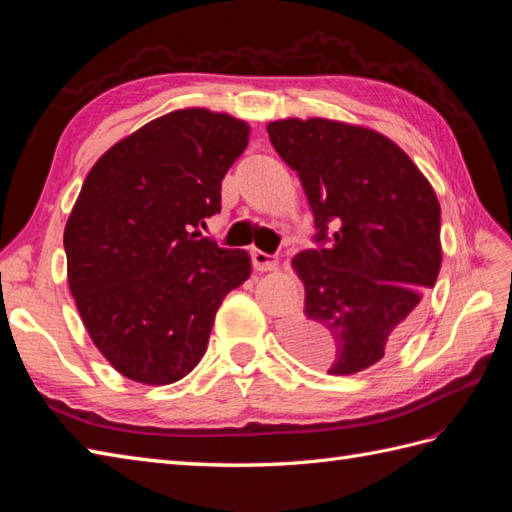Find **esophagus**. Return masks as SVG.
Masks as SVG:
<instances>
[{"mask_svg":"<svg viewBox=\"0 0 512 512\" xmlns=\"http://www.w3.org/2000/svg\"><path fill=\"white\" fill-rule=\"evenodd\" d=\"M250 259H253L255 270H262V273H266V270H275L277 268V257L264 253V250L253 248V250H250Z\"/></svg>","mask_w":512,"mask_h":512,"instance_id":"obj_1","label":"esophagus"}]
</instances>
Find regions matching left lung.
I'll return each mask as SVG.
<instances>
[{"instance_id":"1","label":"left lung","mask_w":512,"mask_h":512,"mask_svg":"<svg viewBox=\"0 0 512 512\" xmlns=\"http://www.w3.org/2000/svg\"><path fill=\"white\" fill-rule=\"evenodd\" d=\"M268 136L297 171L317 228V248L292 259L306 308L286 325V343L328 374L363 372L405 341L422 292L436 286L440 202L405 151L374 129L286 118Z\"/></svg>"}]
</instances>
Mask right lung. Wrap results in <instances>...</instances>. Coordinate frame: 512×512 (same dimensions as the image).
Instances as JSON below:
<instances>
[{
	"label": "right lung",
	"mask_w": 512,
	"mask_h": 512,
	"mask_svg": "<svg viewBox=\"0 0 512 512\" xmlns=\"http://www.w3.org/2000/svg\"><path fill=\"white\" fill-rule=\"evenodd\" d=\"M250 127L200 107L140 127L96 160L63 233L68 284L99 352L143 385L200 363L215 312L250 275L246 250L198 226L222 209V180Z\"/></svg>",
	"instance_id": "1"
}]
</instances>
